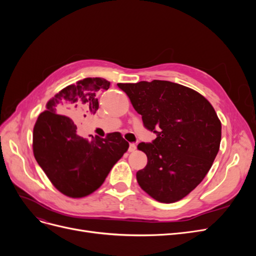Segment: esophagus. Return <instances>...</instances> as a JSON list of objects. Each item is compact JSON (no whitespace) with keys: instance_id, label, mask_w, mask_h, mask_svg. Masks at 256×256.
Returning a JSON list of instances; mask_svg holds the SVG:
<instances>
[{"instance_id":"1","label":"esophagus","mask_w":256,"mask_h":256,"mask_svg":"<svg viewBox=\"0 0 256 256\" xmlns=\"http://www.w3.org/2000/svg\"><path fill=\"white\" fill-rule=\"evenodd\" d=\"M136 150V144H134V143H130V144H129V150H129L130 152H134Z\"/></svg>"}]
</instances>
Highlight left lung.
I'll list each match as a JSON object with an SVG mask.
<instances>
[{
	"mask_svg": "<svg viewBox=\"0 0 256 256\" xmlns=\"http://www.w3.org/2000/svg\"><path fill=\"white\" fill-rule=\"evenodd\" d=\"M146 129L157 134L138 148L147 164L136 173L140 187L161 203L184 198L204 180L220 148L221 122L198 92L170 81L118 83Z\"/></svg>",
	"mask_w": 256,
	"mask_h": 256,
	"instance_id": "8db88e82",
	"label": "left lung"
}]
</instances>
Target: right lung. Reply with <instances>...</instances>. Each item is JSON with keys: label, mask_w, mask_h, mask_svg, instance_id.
<instances>
[{"label": "right lung", "mask_w": 256, "mask_h": 256, "mask_svg": "<svg viewBox=\"0 0 256 256\" xmlns=\"http://www.w3.org/2000/svg\"><path fill=\"white\" fill-rule=\"evenodd\" d=\"M110 88L102 78H85L68 85L50 99L33 130L37 164L52 184L69 198H83L102 186L129 147L120 132L104 138H82L74 122L99 108L97 92Z\"/></svg>", "instance_id": "obj_1"}]
</instances>
